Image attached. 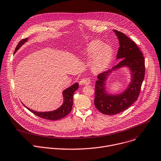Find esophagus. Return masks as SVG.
Masks as SVG:
<instances>
[{
    "label": "esophagus",
    "mask_w": 161,
    "mask_h": 161,
    "mask_svg": "<svg viewBox=\"0 0 161 161\" xmlns=\"http://www.w3.org/2000/svg\"><path fill=\"white\" fill-rule=\"evenodd\" d=\"M90 83V80L88 78H85L83 79H82L80 81V84L81 85H88Z\"/></svg>",
    "instance_id": "esophagus-1"
}]
</instances>
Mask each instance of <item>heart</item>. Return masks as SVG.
Listing matches in <instances>:
<instances>
[{"instance_id":"1","label":"heart","mask_w":161,"mask_h":161,"mask_svg":"<svg viewBox=\"0 0 161 161\" xmlns=\"http://www.w3.org/2000/svg\"><path fill=\"white\" fill-rule=\"evenodd\" d=\"M103 43L100 40H93L90 42L86 47V52L88 57L93 58L90 68L94 73H99L108 67L113 56V50L108 45L103 46Z\"/></svg>"}]
</instances>
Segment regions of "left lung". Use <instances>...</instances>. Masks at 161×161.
Wrapping results in <instances>:
<instances>
[{
    "instance_id": "1",
    "label": "left lung",
    "mask_w": 161,
    "mask_h": 161,
    "mask_svg": "<svg viewBox=\"0 0 161 161\" xmlns=\"http://www.w3.org/2000/svg\"><path fill=\"white\" fill-rule=\"evenodd\" d=\"M119 42L116 56L117 59H121L113 69L99 74L95 82V108L102 114L114 115L120 113L136 101L140 94L142 84L145 76L144 57L138 46L123 33L113 30ZM126 67L130 71L131 81L126 90L119 94H111L107 92L105 85L113 71Z\"/></svg>"
}]
</instances>
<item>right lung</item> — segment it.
Returning a JSON list of instances; mask_svg holds the SVG:
<instances>
[{
	"mask_svg": "<svg viewBox=\"0 0 161 161\" xmlns=\"http://www.w3.org/2000/svg\"><path fill=\"white\" fill-rule=\"evenodd\" d=\"M28 38H25L21 40L19 43L18 44L14 53L16 52V51L26 42ZM79 85L78 83H75L71 86L67 88L63 92V95L64 98V102L62 105L57 109L56 110L52 111H48V112H37L33 111L29 108H28L27 107H26L23 103L24 106H25L26 108L31 113H33L36 116L42 118L43 119H48V120H59L62 118H64L65 116H66L71 111L72 109V105H73V94L74 92L78 88Z\"/></svg>",
	"mask_w": 161,
	"mask_h": 161,
	"instance_id": "add662e5",
	"label": "right lung"
}]
</instances>
